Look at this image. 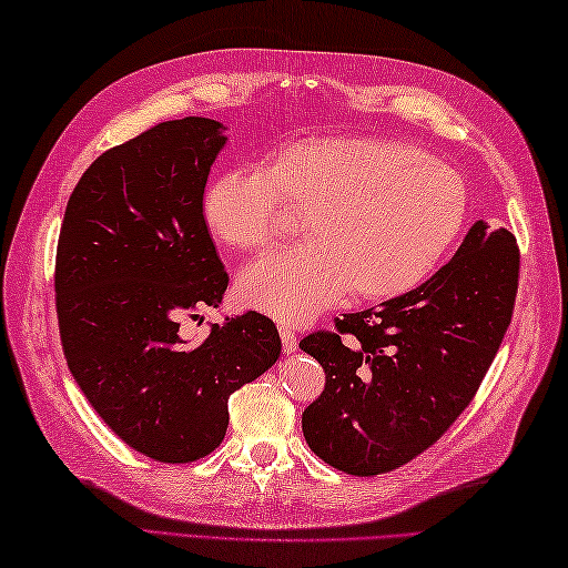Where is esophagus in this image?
<instances>
[{
	"instance_id": "1",
	"label": "esophagus",
	"mask_w": 568,
	"mask_h": 568,
	"mask_svg": "<svg viewBox=\"0 0 568 568\" xmlns=\"http://www.w3.org/2000/svg\"><path fill=\"white\" fill-rule=\"evenodd\" d=\"M277 332H281V342H283L285 352H295V348H297V334H295L293 324L291 322H281V324H277Z\"/></svg>"
}]
</instances>
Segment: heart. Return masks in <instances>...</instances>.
I'll return each mask as SVG.
<instances>
[{"mask_svg":"<svg viewBox=\"0 0 568 568\" xmlns=\"http://www.w3.org/2000/svg\"><path fill=\"white\" fill-rule=\"evenodd\" d=\"M305 214L307 241L253 263L239 281L251 307L300 322L334 305L415 287L462 234L464 180L442 161L383 139H303L263 168L210 180L202 220L224 246L271 248Z\"/></svg>","mask_w":568,"mask_h":568,"instance_id":"heart-1","label":"heart"}]
</instances>
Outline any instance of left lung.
Listing matches in <instances>:
<instances>
[{
	"instance_id": "left-lung-1",
	"label": "left lung",
	"mask_w": 568,
	"mask_h": 568,
	"mask_svg": "<svg viewBox=\"0 0 568 568\" xmlns=\"http://www.w3.org/2000/svg\"><path fill=\"white\" fill-rule=\"evenodd\" d=\"M520 248L476 222L429 281L334 320L300 346L324 368L303 432L324 464L378 476L413 462L474 400L510 327Z\"/></svg>"
}]
</instances>
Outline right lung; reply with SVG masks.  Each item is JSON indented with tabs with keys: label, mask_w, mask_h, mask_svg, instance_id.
I'll list each match as a JSON object with an SVG mask.
<instances>
[{
	"label": "right lung",
	"mask_w": 568,
	"mask_h": 568,
	"mask_svg": "<svg viewBox=\"0 0 568 568\" xmlns=\"http://www.w3.org/2000/svg\"><path fill=\"white\" fill-rule=\"evenodd\" d=\"M220 131L214 119H173L104 151L72 190L55 248L72 378L119 439L161 464L212 454L229 397L281 356L273 320L256 310L214 324L200 346L180 336L229 283L202 220Z\"/></svg>",
	"instance_id": "add662e5"
}]
</instances>
